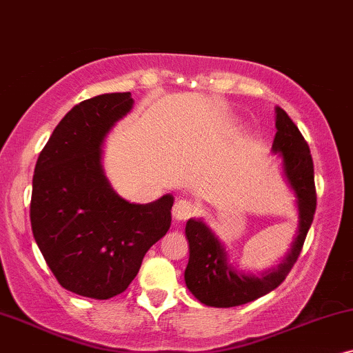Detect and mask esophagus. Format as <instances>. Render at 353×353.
<instances>
[{"instance_id":"obj_1","label":"esophagus","mask_w":353,"mask_h":353,"mask_svg":"<svg viewBox=\"0 0 353 353\" xmlns=\"http://www.w3.org/2000/svg\"><path fill=\"white\" fill-rule=\"evenodd\" d=\"M194 211H195V208L190 201L179 200V201H176V205H174L172 216L176 221H185V219H189L192 214H194Z\"/></svg>"}]
</instances>
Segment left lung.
Segmentation results:
<instances>
[{
    "mask_svg": "<svg viewBox=\"0 0 353 353\" xmlns=\"http://www.w3.org/2000/svg\"><path fill=\"white\" fill-rule=\"evenodd\" d=\"M271 152L279 157L283 177L295 196L299 221L294 241L279 265L250 272L232 260L225 243L205 219L190 218L185 224L189 263L184 279L192 295L206 307H237L263 297L283 283L302 252L316 210L313 159L299 128L279 106Z\"/></svg>",
    "mask_w": 353,
    "mask_h": 353,
    "instance_id": "obj_1",
    "label": "left lung"
}]
</instances>
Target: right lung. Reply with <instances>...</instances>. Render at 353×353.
<instances>
[{
	"instance_id": "1",
	"label": "right lung",
	"mask_w": 353,
	"mask_h": 353,
	"mask_svg": "<svg viewBox=\"0 0 353 353\" xmlns=\"http://www.w3.org/2000/svg\"><path fill=\"white\" fill-rule=\"evenodd\" d=\"M132 108L130 92L79 103L35 164L32 232L58 283L82 297L124 292L148 248L171 228L172 194L134 203L112 189L103 169L108 134Z\"/></svg>"
}]
</instances>
